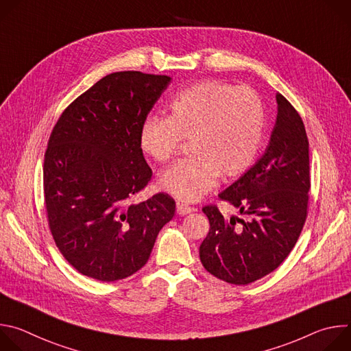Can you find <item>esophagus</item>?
Here are the masks:
<instances>
[{
  "mask_svg": "<svg viewBox=\"0 0 351 351\" xmlns=\"http://www.w3.org/2000/svg\"><path fill=\"white\" fill-rule=\"evenodd\" d=\"M194 211V208H191L190 206H187V204H183V203H178L176 204V213L179 214V215H187V214H190V213H193Z\"/></svg>",
  "mask_w": 351,
  "mask_h": 351,
  "instance_id": "obj_1",
  "label": "esophagus"
}]
</instances>
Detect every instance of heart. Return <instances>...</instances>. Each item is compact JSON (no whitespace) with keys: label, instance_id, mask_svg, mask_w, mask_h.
<instances>
[{"label":"heart","instance_id":"1","mask_svg":"<svg viewBox=\"0 0 351 351\" xmlns=\"http://www.w3.org/2000/svg\"><path fill=\"white\" fill-rule=\"evenodd\" d=\"M265 112L258 94L218 80L199 82L180 91L169 104V117L148 118L140 129V147L158 162L190 140V157L168 167L160 187L182 199L198 202L218 178L232 179L254 162L264 138Z\"/></svg>","mask_w":351,"mask_h":351}]
</instances>
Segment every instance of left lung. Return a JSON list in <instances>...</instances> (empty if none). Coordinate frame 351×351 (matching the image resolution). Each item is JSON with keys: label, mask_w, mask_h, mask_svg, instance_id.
I'll return each mask as SVG.
<instances>
[{"label": "left lung", "mask_w": 351, "mask_h": 351, "mask_svg": "<svg viewBox=\"0 0 351 351\" xmlns=\"http://www.w3.org/2000/svg\"><path fill=\"white\" fill-rule=\"evenodd\" d=\"M278 115L263 157L219 197L248 221L226 219L215 206L203 213L210 232L199 245L204 268L232 285H248L275 271L294 247L307 217L308 138L304 123L276 93Z\"/></svg>", "instance_id": "8db88e82"}]
</instances>
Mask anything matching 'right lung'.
Masks as SVG:
<instances>
[{
  "instance_id": "obj_1",
  "label": "right lung",
  "mask_w": 351,
  "mask_h": 351,
  "mask_svg": "<svg viewBox=\"0 0 351 351\" xmlns=\"http://www.w3.org/2000/svg\"><path fill=\"white\" fill-rule=\"evenodd\" d=\"M171 80L137 71L107 75L62 112L49 136L48 225L65 260L88 278L114 282L137 272L175 215L165 193L129 203L152 179L138 136Z\"/></svg>"
}]
</instances>
